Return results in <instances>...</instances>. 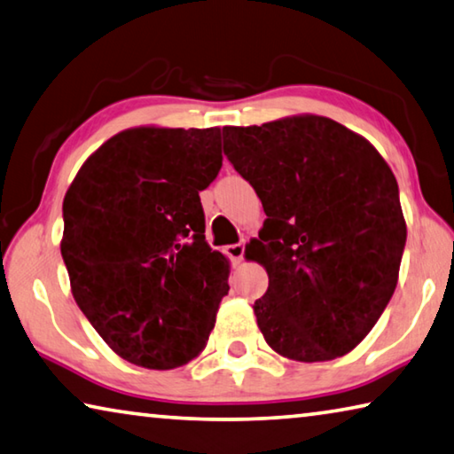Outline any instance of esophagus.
Here are the masks:
<instances>
[{
    "label": "esophagus",
    "mask_w": 454,
    "mask_h": 454,
    "mask_svg": "<svg viewBox=\"0 0 454 454\" xmlns=\"http://www.w3.org/2000/svg\"><path fill=\"white\" fill-rule=\"evenodd\" d=\"M226 254L230 256V261L234 262H240L242 256H244V242H236V244H230V247H226Z\"/></svg>",
    "instance_id": "34e87169"
}]
</instances>
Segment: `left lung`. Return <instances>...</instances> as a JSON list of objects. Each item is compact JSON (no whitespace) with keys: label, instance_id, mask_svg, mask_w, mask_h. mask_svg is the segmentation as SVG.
Listing matches in <instances>:
<instances>
[{"label":"left lung","instance_id":"left-lung-1","mask_svg":"<svg viewBox=\"0 0 454 454\" xmlns=\"http://www.w3.org/2000/svg\"><path fill=\"white\" fill-rule=\"evenodd\" d=\"M222 137L266 214L247 248L269 272L254 301L266 343L297 362L349 354L398 283L406 222L392 169L370 141L317 114Z\"/></svg>","mask_w":454,"mask_h":454}]
</instances>
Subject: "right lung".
<instances>
[{
    "label": "right lung",
    "instance_id": "obj_1",
    "mask_svg": "<svg viewBox=\"0 0 454 454\" xmlns=\"http://www.w3.org/2000/svg\"><path fill=\"white\" fill-rule=\"evenodd\" d=\"M220 168V129H129L64 196L60 250L76 305L141 368L192 362L228 294L230 266L207 247L200 201Z\"/></svg>",
    "mask_w": 454,
    "mask_h": 454
}]
</instances>
